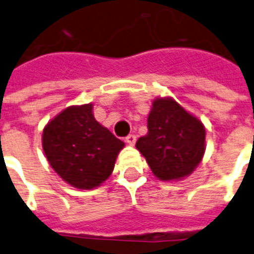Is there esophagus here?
I'll list each match as a JSON object with an SVG mask.
<instances>
[{
  "mask_svg": "<svg viewBox=\"0 0 254 254\" xmlns=\"http://www.w3.org/2000/svg\"><path fill=\"white\" fill-rule=\"evenodd\" d=\"M125 141H127V145L133 146L134 143H135V135H134V134H129V135L125 138Z\"/></svg>",
  "mask_w": 254,
  "mask_h": 254,
  "instance_id": "esophagus-1",
  "label": "esophagus"
}]
</instances>
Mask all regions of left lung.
Listing matches in <instances>:
<instances>
[{
	"instance_id": "obj_1",
	"label": "left lung",
	"mask_w": 254,
	"mask_h": 254,
	"mask_svg": "<svg viewBox=\"0 0 254 254\" xmlns=\"http://www.w3.org/2000/svg\"><path fill=\"white\" fill-rule=\"evenodd\" d=\"M147 129L135 147L156 179L183 180L198 167L206 150L205 127L175 99H154Z\"/></svg>"
}]
</instances>
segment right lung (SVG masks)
Masks as SVG:
<instances>
[{
    "instance_id": "add662e5",
    "label": "right lung",
    "mask_w": 254,
    "mask_h": 254,
    "mask_svg": "<svg viewBox=\"0 0 254 254\" xmlns=\"http://www.w3.org/2000/svg\"><path fill=\"white\" fill-rule=\"evenodd\" d=\"M94 104L70 106L43 129V150L55 172L71 187L91 190L111 176L125 143L95 120Z\"/></svg>"
}]
</instances>
